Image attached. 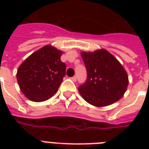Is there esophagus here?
Instances as JSON below:
<instances>
[{"label":"esophagus","mask_w":149,"mask_h":149,"mask_svg":"<svg viewBox=\"0 0 149 149\" xmlns=\"http://www.w3.org/2000/svg\"><path fill=\"white\" fill-rule=\"evenodd\" d=\"M77 76H74V77H71V79H72V81H73V82H76V81H77Z\"/></svg>","instance_id":"esophagus-1"}]
</instances>
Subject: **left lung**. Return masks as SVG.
Wrapping results in <instances>:
<instances>
[{
  "mask_svg": "<svg viewBox=\"0 0 149 149\" xmlns=\"http://www.w3.org/2000/svg\"><path fill=\"white\" fill-rule=\"evenodd\" d=\"M87 71L85 84L78 88L87 103L98 107L115 103L125 94L128 76L114 56L106 49L81 52Z\"/></svg>",
  "mask_w": 149,
  "mask_h": 149,
  "instance_id": "1",
  "label": "left lung"
}]
</instances>
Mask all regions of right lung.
<instances>
[{
  "mask_svg": "<svg viewBox=\"0 0 149 149\" xmlns=\"http://www.w3.org/2000/svg\"><path fill=\"white\" fill-rule=\"evenodd\" d=\"M63 52L47 45L29 56L20 65L17 80L23 94L31 101L47 100L57 92L65 75Z\"/></svg>",
  "mask_w": 149,
  "mask_h": 149,
  "instance_id": "obj_1",
  "label": "right lung"
}]
</instances>
